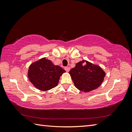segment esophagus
I'll list each match as a JSON object with an SVG mask.
<instances>
[{
    "mask_svg": "<svg viewBox=\"0 0 132 132\" xmlns=\"http://www.w3.org/2000/svg\"><path fill=\"white\" fill-rule=\"evenodd\" d=\"M64 69H65L66 72H69L70 71V68H69V67H66V68H64Z\"/></svg>",
    "mask_w": 132,
    "mask_h": 132,
    "instance_id": "1",
    "label": "esophagus"
}]
</instances>
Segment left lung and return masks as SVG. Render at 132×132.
Listing matches in <instances>:
<instances>
[{"label": "left lung", "instance_id": "obj_1", "mask_svg": "<svg viewBox=\"0 0 132 132\" xmlns=\"http://www.w3.org/2000/svg\"><path fill=\"white\" fill-rule=\"evenodd\" d=\"M69 74L75 87L84 92L97 88L105 76V71L100 66L85 60L77 63Z\"/></svg>", "mask_w": 132, "mask_h": 132}]
</instances>
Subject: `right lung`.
I'll use <instances>...</instances> for the list:
<instances>
[{"label":"right lung","instance_id":"obj_1","mask_svg":"<svg viewBox=\"0 0 132 132\" xmlns=\"http://www.w3.org/2000/svg\"><path fill=\"white\" fill-rule=\"evenodd\" d=\"M65 70L60 66L43 57L30 64L28 77L30 82L39 90L46 91L55 87Z\"/></svg>","mask_w":132,"mask_h":132}]
</instances>
